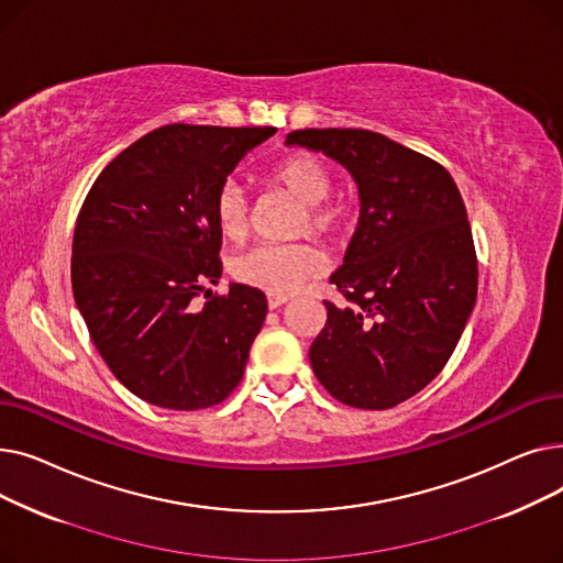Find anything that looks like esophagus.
I'll return each mask as SVG.
<instances>
[{"label":"esophagus","mask_w":563,"mask_h":563,"mask_svg":"<svg viewBox=\"0 0 563 563\" xmlns=\"http://www.w3.org/2000/svg\"><path fill=\"white\" fill-rule=\"evenodd\" d=\"M285 303H287L285 297H274V294H269V297H266V306H269V310H278Z\"/></svg>","instance_id":"esophagus-1"}]
</instances>
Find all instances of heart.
Segmentation results:
<instances>
[{
	"label": "heart",
	"mask_w": 563,
	"mask_h": 563,
	"mask_svg": "<svg viewBox=\"0 0 563 563\" xmlns=\"http://www.w3.org/2000/svg\"><path fill=\"white\" fill-rule=\"evenodd\" d=\"M274 183L303 205L299 232H310L319 240H338L346 232V210L340 202H329L333 175L312 155H294L274 170ZM217 225L225 240L240 242L251 228V202L240 183H225L214 200ZM327 269V257L308 244H255L232 260L234 278L274 297H289L310 278Z\"/></svg>",
	"instance_id": "1"
}]
</instances>
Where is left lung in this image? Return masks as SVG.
<instances>
[{"mask_svg": "<svg viewBox=\"0 0 563 563\" xmlns=\"http://www.w3.org/2000/svg\"><path fill=\"white\" fill-rule=\"evenodd\" d=\"M301 145L342 164L361 217L331 283L310 365L338 401L386 410L440 374L477 301V255L463 198L438 162L369 130H297Z\"/></svg>", "mask_w": 563, "mask_h": 563, "instance_id": "8db88e82", "label": "left lung"}]
</instances>
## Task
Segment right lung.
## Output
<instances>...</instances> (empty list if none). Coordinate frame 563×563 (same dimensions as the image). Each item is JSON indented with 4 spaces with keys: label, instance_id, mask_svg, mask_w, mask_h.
Here are the masks:
<instances>
[{
    "label": "right lung",
    "instance_id": "obj_1",
    "mask_svg": "<svg viewBox=\"0 0 563 563\" xmlns=\"http://www.w3.org/2000/svg\"><path fill=\"white\" fill-rule=\"evenodd\" d=\"M276 128L164 125L111 159L88 191L73 236V294L100 356L143 401L198 410L244 376L266 297L217 285L221 230L214 200Z\"/></svg>",
    "mask_w": 563,
    "mask_h": 563
}]
</instances>
